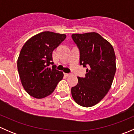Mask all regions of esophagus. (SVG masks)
<instances>
[{
  "label": "esophagus",
  "instance_id": "1",
  "mask_svg": "<svg viewBox=\"0 0 134 134\" xmlns=\"http://www.w3.org/2000/svg\"><path fill=\"white\" fill-rule=\"evenodd\" d=\"M65 75L66 76H71V74H68V73H65Z\"/></svg>",
  "mask_w": 134,
  "mask_h": 134
}]
</instances>
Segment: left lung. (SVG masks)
I'll return each mask as SVG.
<instances>
[{"instance_id":"left-lung-1","label":"left lung","mask_w":134,"mask_h":134,"mask_svg":"<svg viewBox=\"0 0 134 134\" xmlns=\"http://www.w3.org/2000/svg\"><path fill=\"white\" fill-rule=\"evenodd\" d=\"M80 50V64L86 69L85 78L78 77L71 88L74 100L83 107L98 104L108 93L116 71L115 54L111 43L96 32L74 34Z\"/></svg>"}]
</instances>
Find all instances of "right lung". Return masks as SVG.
<instances>
[{
    "instance_id": "add662e5",
    "label": "right lung",
    "mask_w": 134,
    "mask_h": 134,
    "mask_svg": "<svg viewBox=\"0 0 134 134\" xmlns=\"http://www.w3.org/2000/svg\"><path fill=\"white\" fill-rule=\"evenodd\" d=\"M66 38L65 34L43 32L32 36L23 47L17 59L21 83L28 94L43 98L53 93L63 73L55 69L52 52Z\"/></svg>"
}]
</instances>
